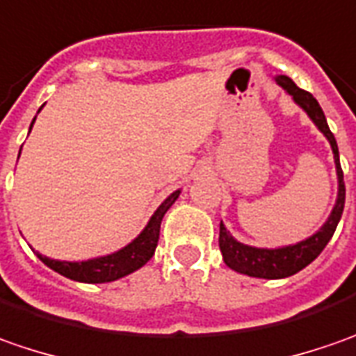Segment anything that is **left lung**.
I'll return each instance as SVG.
<instances>
[{
    "instance_id": "8db88e82",
    "label": "left lung",
    "mask_w": 356,
    "mask_h": 356,
    "mask_svg": "<svg viewBox=\"0 0 356 356\" xmlns=\"http://www.w3.org/2000/svg\"><path fill=\"white\" fill-rule=\"evenodd\" d=\"M274 80L277 86H282L286 94L291 96V100L307 114V118L315 124V128L319 129L325 136V140L329 141L331 152H333V161H335V171H337V199H335V204L327 216V220L321 225V228H317L313 232L312 236L300 240L296 244H286V246H276V248H260V246H250V244L238 242L220 222L218 246L222 252L225 264L238 274L264 277V280H280V277L293 276L305 266H309L323 252L327 242L331 240L339 220H341L343 209H345V181H343V171H341V163H339L337 141L329 129L321 106L312 94L298 88L296 82L286 74H277L274 76Z\"/></svg>"
}]
</instances>
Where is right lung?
Returning a JSON list of instances; mask_svg holds the SVG:
<instances>
[{"label": "right lung", "instance_id": "obj_1", "mask_svg": "<svg viewBox=\"0 0 356 356\" xmlns=\"http://www.w3.org/2000/svg\"><path fill=\"white\" fill-rule=\"evenodd\" d=\"M41 112V108H39ZM37 112V114H39ZM37 116L33 118V124H35ZM29 128V131H31ZM21 154V152H19ZM181 189L173 191L165 201L157 207L152 218L147 220V225L143 227L140 234L131 240L129 244H126L124 248L112 252V254H106V256H96L90 260H80V262H68V260H53L49 256H43L39 252L37 258L49 266L51 270H55L56 274L68 277V280H74V282H82V284H106V282H116L120 277L134 274L136 270H140L141 266L152 260V256L155 254L157 248V240H159V228H161V220L165 213L171 209V204L177 201Z\"/></svg>", "mask_w": 356, "mask_h": 356}]
</instances>
